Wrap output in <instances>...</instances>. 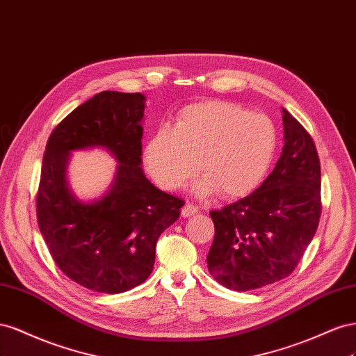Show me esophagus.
Wrapping results in <instances>:
<instances>
[{"instance_id":"obj_1","label":"esophagus","mask_w":356,"mask_h":356,"mask_svg":"<svg viewBox=\"0 0 356 356\" xmlns=\"http://www.w3.org/2000/svg\"><path fill=\"white\" fill-rule=\"evenodd\" d=\"M198 213V209L195 206H192L191 202H186V204L181 207V216L184 218H189V216H194Z\"/></svg>"}]
</instances>
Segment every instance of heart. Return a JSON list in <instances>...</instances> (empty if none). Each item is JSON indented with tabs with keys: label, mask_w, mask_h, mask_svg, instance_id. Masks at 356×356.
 Here are the masks:
<instances>
[{
	"label": "heart",
	"mask_w": 356,
	"mask_h": 356,
	"mask_svg": "<svg viewBox=\"0 0 356 356\" xmlns=\"http://www.w3.org/2000/svg\"><path fill=\"white\" fill-rule=\"evenodd\" d=\"M271 120L220 101L200 103L180 111L172 129L161 128L145 149V165L167 191L180 188L200 168V194L241 198L266 177L276 154Z\"/></svg>",
	"instance_id": "b5f03b06"
}]
</instances>
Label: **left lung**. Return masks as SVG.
I'll use <instances>...</instances> for the list:
<instances>
[{"mask_svg":"<svg viewBox=\"0 0 356 356\" xmlns=\"http://www.w3.org/2000/svg\"><path fill=\"white\" fill-rule=\"evenodd\" d=\"M285 146L276 167L250 195L210 211L215 238L209 271L232 291L288 277L318 229L321 162L312 136L283 108Z\"/></svg>","mask_w":356,"mask_h":356,"instance_id":"1","label":"left lung"}]
</instances>
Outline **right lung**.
<instances>
[{"label": "right lung", "mask_w": 356, "mask_h": 356, "mask_svg": "<svg viewBox=\"0 0 356 356\" xmlns=\"http://www.w3.org/2000/svg\"><path fill=\"white\" fill-rule=\"evenodd\" d=\"M145 97L104 90L74 108L50 134L37 191V222L67 277L90 291L120 293L143 283L155 264L159 236L175 223L184 200L154 186L141 170ZM103 145L120 161L114 185L94 203L66 186L71 149Z\"/></svg>", "instance_id": "add662e5"}]
</instances>
